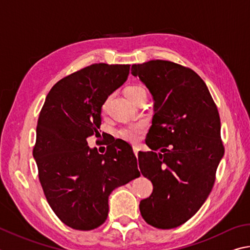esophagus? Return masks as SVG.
<instances>
[{"instance_id":"34e87169","label":"esophagus","mask_w":250,"mask_h":250,"mask_svg":"<svg viewBox=\"0 0 250 250\" xmlns=\"http://www.w3.org/2000/svg\"><path fill=\"white\" fill-rule=\"evenodd\" d=\"M133 152L135 154V156L138 157V153H139V147L138 146H133Z\"/></svg>"}]
</instances>
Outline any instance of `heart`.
<instances>
[{"mask_svg":"<svg viewBox=\"0 0 250 250\" xmlns=\"http://www.w3.org/2000/svg\"><path fill=\"white\" fill-rule=\"evenodd\" d=\"M125 93V96L132 102L137 97L141 96V95H146V90H145L143 86L141 85H132V86H129V87H126ZM108 103H109V98H107L106 101L103 103L102 105L103 112H105L107 110ZM144 130H145V124H143V122H139V124L129 125L124 126V128H121L119 131V135L124 140L128 141V142L137 143L141 139V135H142V133L144 132Z\"/></svg>","mask_w":250,"mask_h":250,"instance_id":"obj_1","label":"heart"}]
</instances>
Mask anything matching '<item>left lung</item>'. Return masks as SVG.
I'll return each instance as SVG.
<instances>
[{"mask_svg":"<svg viewBox=\"0 0 250 250\" xmlns=\"http://www.w3.org/2000/svg\"><path fill=\"white\" fill-rule=\"evenodd\" d=\"M131 73L154 99L149 152L139 167L153 192L140 202L141 215L156 229L184 224L206 202L224 154L217 107L206 83L190 67L165 60L133 64Z\"/></svg>","mask_w":250,"mask_h":250,"instance_id":"obj_1","label":"left lung"}]
</instances>
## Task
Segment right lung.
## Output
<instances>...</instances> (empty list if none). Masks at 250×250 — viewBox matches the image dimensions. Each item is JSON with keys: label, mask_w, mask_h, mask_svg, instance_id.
<instances>
[{"label": "right lung", "mask_w": 250, "mask_h": 250, "mask_svg": "<svg viewBox=\"0 0 250 250\" xmlns=\"http://www.w3.org/2000/svg\"><path fill=\"white\" fill-rule=\"evenodd\" d=\"M129 64L95 63L61 79L47 95L33 155L49 206L65 225L97 229L108 215L113 189L140 176L132 147L110 139L105 154L89 148L99 135L102 105L128 79Z\"/></svg>", "instance_id": "1"}]
</instances>
